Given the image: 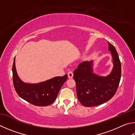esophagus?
Listing matches in <instances>:
<instances>
[{"instance_id":"34e87169","label":"esophagus","mask_w":135,"mask_h":135,"mask_svg":"<svg viewBox=\"0 0 135 135\" xmlns=\"http://www.w3.org/2000/svg\"><path fill=\"white\" fill-rule=\"evenodd\" d=\"M68 77L70 78H72L73 77V73L72 71H69L68 73Z\"/></svg>"}]
</instances>
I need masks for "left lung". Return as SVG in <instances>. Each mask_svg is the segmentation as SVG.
<instances>
[{
    "instance_id": "obj_1",
    "label": "left lung",
    "mask_w": 135,
    "mask_h": 135,
    "mask_svg": "<svg viewBox=\"0 0 135 135\" xmlns=\"http://www.w3.org/2000/svg\"><path fill=\"white\" fill-rule=\"evenodd\" d=\"M113 67L107 76L93 71V61H84L74 71L78 99L85 107L102 104L113 97L121 78V63L114 46L109 42Z\"/></svg>"
}]
</instances>
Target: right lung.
Masks as SVG:
<instances>
[{
    "label": "right lung",
    "mask_w": 135,
    "mask_h": 135,
    "mask_svg": "<svg viewBox=\"0 0 135 135\" xmlns=\"http://www.w3.org/2000/svg\"><path fill=\"white\" fill-rule=\"evenodd\" d=\"M13 81L17 94L22 99L35 106H46L57 99L61 87L67 80L68 75L55 77L45 81L38 83H27L23 82L18 75L14 58L13 67Z\"/></svg>",
    "instance_id": "right-lung-1"
}]
</instances>
